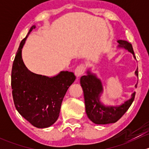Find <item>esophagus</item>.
Masks as SVG:
<instances>
[{
  "instance_id": "1",
  "label": "esophagus",
  "mask_w": 149,
  "mask_h": 149,
  "mask_svg": "<svg viewBox=\"0 0 149 149\" xmlns=\"http://www.w3.org/2000/svg\"><path fill=\"white\" fill-rule=\"evenodd\" d=\"M86 70V65L84 64H81V65L77 66V68L75 69V74L77 77H79V76H81L85 73Z\"/></svg>"
}]
</instances>
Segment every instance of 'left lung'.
Instances as JSON below:
<instances>
[{"label":"left lung","mask_w":149,"mask_h":149,"mask_svg":"<svg viewBox=\"0 0 149 149\" xmlns=\"http://www.w3.org/2000/svg\"><path fill=\"white\" fill-rule=\"evenodd\" d=\"M120 47L127 49L129 52L135 55L133 47L130 43L125 40H118ZM136 58V57L134 56ZM86 76L81 77L80 82L83 88L85 100L86 112L88 118L94 123L97 125L109 124L116 123L123 117L133 103L136 92L132 95V98L127 100L120 107H105L100 102V94L102 91L101 81L95 75L88 71ZM136 76H139L138 69L136 70ZM136 84V87H137Z\"/></svg>","instance_id":"obj_1"}]
</instances>
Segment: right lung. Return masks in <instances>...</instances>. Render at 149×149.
I'll return each instance as SVG.
<instances>
[{"mask_svg": "<svg viewBox=\"0 0 149 149\" xmlns=\"http://www.w3.org/2000/svg\"><path fill=\"white\" fill-rule=\"evenodd\" d=\"M22 40L11 70V88L16 109L33 126L45 128L52 125L59 117L61 104L66 91L76 80L72 72L61 71L49 78L31 73L22 57V49L29 34Z\"/></svg>", "mask_w": 149, "mask_h": 149, "instance_id": "right-lung-1", "label": "right lung"}]
</instances>
